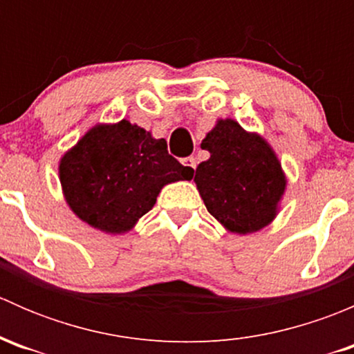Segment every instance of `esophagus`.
<instances>
[{
  "mask_svg": "<svg viewBox=\"0 0 354 354\" xmlns=\"http://www.w3.org/2000/svg\"><path fill=\"white\" fill-rule=\"evenodd\" d=\"M181 162H183V166H187V169L190 171H195V167H197V160H195V157H185Z\"/></svg>",
  "mask_w": 354,
  "mask_h": 354,
  "instance_id": "esophagus-1",
  "label": "esophagus"
}]
</instances>
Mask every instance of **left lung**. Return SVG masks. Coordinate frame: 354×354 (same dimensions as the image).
I'll use <instances>...</instances> for the list:
<instances>
[{
	"mask_svg": "<svg viewBox=\"0 0 354 354\" xmlns=\"http://www.w3.org/2000/svg\"><path fill=\"white\" fill-rule=\"evenodd\" d=\"M200 147L210 157L198 164L194 181L207 210L231 233L248 234L269 226L286 190L272 147L234 120L217 121Z\"/></svg>",
	"mask_w": 354,
	"mask_h": 354,
	"instance_id": "1",
	"label": "left lung"
}]
</instances>
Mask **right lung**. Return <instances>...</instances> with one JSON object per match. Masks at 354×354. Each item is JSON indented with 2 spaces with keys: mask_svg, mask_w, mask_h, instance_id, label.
Here are the masks:
<instances>
[{
  "mask_svg": "<svg viewBox=\"0 0 354 354\" xmlns=\"http://www.w3.org/2000/svg\"><path fill=\"white\" fill-rule=\"evenodd\" d=\"M192 178L194 171L167 154L164 138L127 120L95 124L59 160L70 209L109 234L130 231L167 183Z\"/></svg>",
  "mask_w": 354,
  "mask_h": 354,
  "instance_id": "add662e5",
  "label": "right lung"
}]
</instances>
